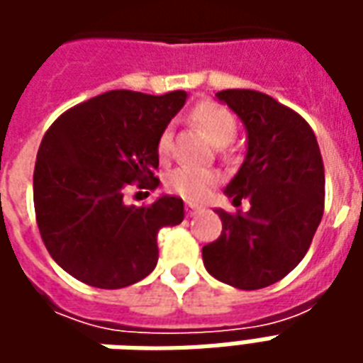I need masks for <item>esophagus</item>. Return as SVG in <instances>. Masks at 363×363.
I'll list each match as a JSON object with an SVG mask.
<instances>
[{
	"instance_id": "34e87169",
	"label": "esophagus",
	"mask_w": 363,
	"mask_h": 363,
	"mask_svg": "<svg viewBox=\"0 0 363 363\" xmlns=\"http://www.w3.org/2000/svg\"><path fill=\"white\" fill-rule=\"evenodd\" d=\"M184 210H186V216H196L198 212H200V208H198L196 204H192V202H186V206H184Z\"/></svg>"
}]
</instances>
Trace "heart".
Returning <instances> with one entry per match:
<instances>
[{"instance_id": "heart-1", "label": "heart", "mask_w": 363, "mask_h": 363, "mask_svg": "<svg viewBox=\"0 0 363 363\" xmlns=\"http://www.w3.org/2000/svg\"><path fill=\"white\" fill-rule=\"evenodd\" d=\"M190 120L198 128H202L216 145L229 143L237 132L235 116L229 108L216 101H200L196 106H192ZM171 153H173V132L171 128H165L157 138V155L161 161H169ZM220 173L213 169L184 165L167 174L165 189L174 196H181L190 202H200L210 194V190L220 182Z\"/></svg>"}]
</instances>
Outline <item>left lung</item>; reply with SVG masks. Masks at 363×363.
<instances>
[{
	"instance_id": "8db88e82",
	"label": "left lung",
	"mask_w": 363,
	"mask_h": 363,
	"mask_svg": "<svg viewBox=\"0 0 363 363\" xmlns=\"http://www.w3.org/2000/svg\"><path fill=\"white\" fill-rule=\"evenodd\" d=\"M218 99L245 122L249 150L225 194L247 198L249 212L218 208L221 235L202 247L213 278L239 289H260L288 276L311 247L325 212V167L311 126L296 111L251 89Z\"/></svg>"
}]
</instances>
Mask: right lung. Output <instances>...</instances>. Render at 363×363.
Returning <instances> with one entry per match:
<instances>
[{
	"mask_svg": "<svg viewBox=\"0 0 363 363\" xmlns=\"http://www.w3.org/2000/svg\"><path fill=\"white\" fill-rule=\"evenodd\" d=\"M184 91H108L54 120L36 153L33 198L50 257L75 280L118 289L155 268L157 233L184 220L179 196L124 204L128 186L155 190L157 138Z\"/></svg>",
	"mask_w": 363,
	"mask_h": 363,
	"instance_id": "add662e5",
	"label": "right lung"
}]
</instances>
